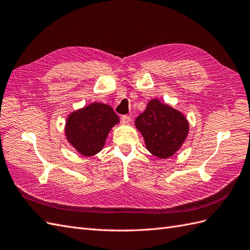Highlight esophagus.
I'll use <instances>...</instances> for the list:
<instances>
[{"label":"esophagus","mask_w":250,"mask_h":250,"mask_svg":"<svg viewBox=\"0 0 250 250\" xmlns=\"http://www.w3.org/2000/svg\"><path fill=\"white\" fill-rule=\"evenodd\" d=\"M130 121H131V117L127 116V115H124V116H121V123L123 124L126 125V124H129Z\"/></svg>","instance_id":"1"}]
</instances>
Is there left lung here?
<instances>
[{"label": "left lung", "instance_id": "obj_1", "mask_svg": "<svg viewBox=\"0 0 250 250\" xmlns=\"http://www.w3.org/2000/svg\"><path fill=\"white\" fill-rule=\"evenodd\" d=\"M146 146L159 158H168L181 148L189 133L188 120L172 106L158 99L150 100L146 111L135 119Z\"/></svg>", "mask_w": 250, "mask_h": 250}]
</instances>
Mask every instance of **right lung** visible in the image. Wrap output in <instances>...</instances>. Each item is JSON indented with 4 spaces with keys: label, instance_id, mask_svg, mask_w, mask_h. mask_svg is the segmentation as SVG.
<instances>
[{
    "label": "right lung",
    "instance_id": "right-lung-1",
    "mask_svg": "<svg viewBox=\"0 0 250 250\" xmlns=\"http://www.w3.org/2000/svg\"><path fill=\"white\" fill-rule=\"evenodd\" d=\"M118 123L119 117L110 105L95 102L69 115L65 135L80 154L92 156L104 148L108 133Z\"/></svg>",
    "mask_w": 250,
    "mask_h": 250
}]
</instances>
